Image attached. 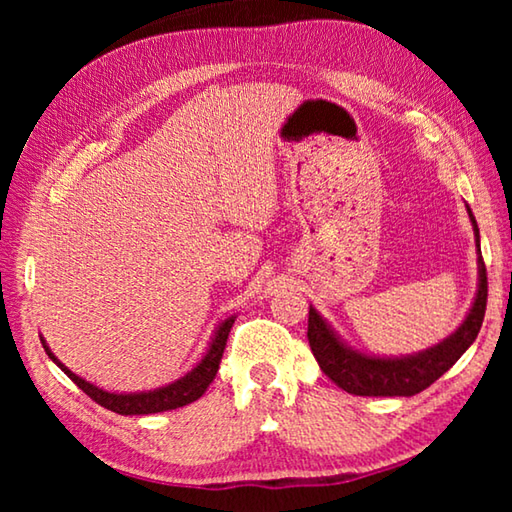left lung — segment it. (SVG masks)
I'll return each instance as SVG.
<instances>
[{
	"label": "left lung",
	"mask_w": 512,
	"mask_h": 512,
	"mask_svg": "<svg viewBox=\"0 0 512 512\" xmlns=\"http://www.w3.org/2000/svg\"><path fill=\"white\" fill-rule=\"evenodd\" d=\"M467 214H470L476 253H479L476 296L463 323L433 348L406 354V357H377V354L359 352L350 348L314 307H309L307 339L311 352H314L320 370L345 393L363 397H411L429 388L438 377H443L474 343L485 316V302H488V277H485L481 257L479 225H476L470 205H467Z\"/></svg>",
	"instance_id": "8db88e82"
}]
</instances>
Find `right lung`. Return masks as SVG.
I'll return each mask as SVG.
<instances>
[{"mask_svg": "<svg viewBox=\"0 0 512 512\" xmlns=\"http://www.w3.org/2000/svg\"><path fill=\"white\" fill-rule=\"evenodd\" d=\"M237 316H230L219 323V327L214 329V336L207 350L203 354V359L196 363V366L176 381H171L167 386L153 388V391H140V393H110L103 391V388L90 384L83 377L74 375L65 363H60L54 352L49 350L47 341L42 339V348L49 354V359L56 363V366L65 372V375L74 381L76 386L81 388L85 395H90L94 402L101 404L103 409L115 411L119 415H149V413H162V411H171V409H180V406H187L196 402L201 397L207 386L212 384L216 377V370H219V363L225 350V341H228V334L232 329V323H235Z\"/></svg>", "mask_w": 512, "mask_h": 512, "instance_id": "obj_1", "label": "right lung"}]
</instances>
